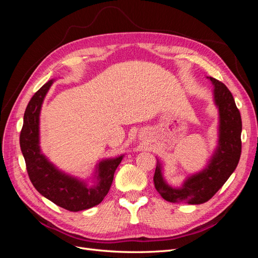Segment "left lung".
<instances>
[{"instance_id": "left-lung-1", "label": "left lung", "mask_w": 258, "mask_h": 258, "mask_svg": "<svg viewBox=\"0 0 258 258\" xmlns=\"http://www.w3.org/2000/svg\"><path fill=\"white\" fill-rule=\"evenodd\" d=\"M209 79L214 86L220 126L218 144L208 166L199 173L187 177L181 187H172L165 181L159 162L155 170V188L163 199L173 204L201 205L210 200L236 170L241 156L242 121L235 99L222 82L213 77Z\"/></svg>"}]
</instances>
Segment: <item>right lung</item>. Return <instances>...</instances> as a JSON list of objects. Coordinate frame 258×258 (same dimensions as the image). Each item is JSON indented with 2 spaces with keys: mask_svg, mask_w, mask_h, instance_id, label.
<instances>
[{
  "mask_svg": "<svg viewBox=\"0 0 258 258\" xmlns=\"http://www.w3.org/2000/svg\"><path fill=\"white\" fill-rule=\"evenodd\" d=\"M52 83L53 80L43 85L28 103L20 132V148L30 181L35 189L54 205L79 212L99 205L104 199L123 155L100 161L95 174L96 184L91 187L58 170L45 157L40 147V113L44 98Z\"/></svg>",
  "mask_w": 258,
  "mask_h": 258,
  "instance_id": "add662e5",
  "label": "right lung"
}]
</instances>
